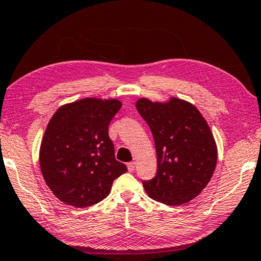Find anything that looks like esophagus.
I'll return each instance as SVG.
<instances>
[{
  "instance_id": "esophagus-1",
  "label": "esophagus",
  "mask_w": 261,
  "mask_h": 261,
  "mask_svg": "<svg viewBox=\"0 0 261 261\" xmlns=\"http://www.w3.org/2000/svg\"><path fill=\"white\" fill-rule=\"evenodd\" d=\"M135 166L136 163L133 161V162H129L127 164V168H128V171H133L135 169Z\"/></svg>"
}]
</instances>
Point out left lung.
I'll list each match as a JSON object with an SVG mask.
<instances>
[{"mask_svg": "<svg viewBox=\"0 0 261 261\" xmlns=\"http://www.w3.org/2000/svg\"><path fill=\"white\" fill-rule=\"evenodd\" d=\"M136 110L153 134L158 171L142 181L150 198L167 205L190 202L207 186L217 164V144L200 112L191 102L140 98Z\"/></svg>", "mask_w": 261, "mask_h": 261, "instance_id": "1", "label": "left lung"}]
</instances>
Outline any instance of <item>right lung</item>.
Returning <instances> with one entry per match:
<instances>
[{"label": "right lung", "mask_w": 261, "mask_h": 261, "mask_svg": "<svg viewBox=\"0 0 261 261\" xmlns=\"http://www.w3.org/2000/svg\"><path fill=\"white\" fill-rule=\"evenodd\" d=\"M121 106L118 99L84 98L52 115L39 148V166L47 187L63 203L75 207L97 204L127 171L115 160L108 136V125Z\"/></svg>", "instance_id": "add662e5"}]
</instances>
